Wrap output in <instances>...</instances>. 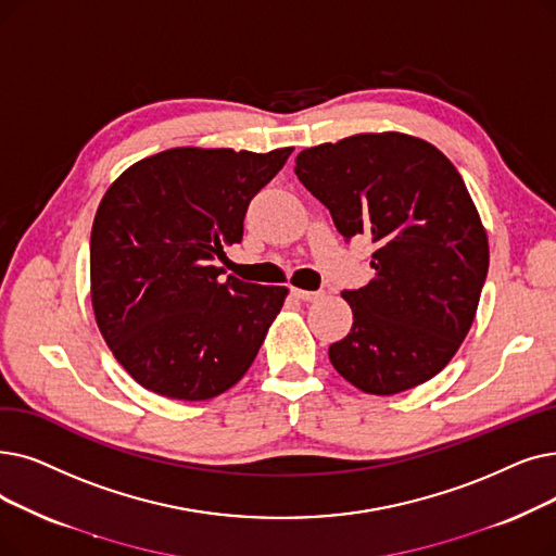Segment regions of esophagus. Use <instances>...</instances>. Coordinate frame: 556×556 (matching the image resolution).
<instances>
[{"mask_svg":"<svg viewBox=\"0 0 556 556\" xmlns=\"http://www.w3.org/2000/svg\"><path fill=\"white\" fill-rule=\"evenodd\" d=\"M291 293H293L298 300H302V302H313V300L320 298L318 291H302V288H291Z\"/></svg>","mask_w":556,"mask_h":556,"instance_id":"34e87169","label":"esophagus"}]
</instances>
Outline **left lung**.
Instances as JSON below:
<instances>
[{
    "mask_svg": "<svg viewBox=\"0 0 556 556\" xmlns=\"http://www.w3.org/2000/svg\"><path fill=\"white\" fill-rule=\"evenodd\" d=\"M298 179L350 240L375 243V279L343 291L354 323L329 345L356 389L395 395L441 372L475 320L489 238L450 159L406 134H358L300 152Z\"/></svg>",
    "mask_w": 556,
    "mask_h": 556,
    "instance_id": "8db88e82",
    "label": "left lung"
}]
</instances>
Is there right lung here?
<instances>
[{
	"label": "right lung",
	"instance_id": "right-lung-1",
	"mask_svg": "<svg viewBox=\"0 0 556 556\" xmlns=\"http://www.w3.org/2000/svg\"><path fill=\"white\" fill-rule=\"evenodd\" d=\"M291 152L175 148L138 161L106 190L90 233L92 308L142 389L211 400L250 370L288 291L223 281L215 258L243 240L252 198Z\"/></svg>",
	"mask_w": 556,
	"mask_h": 556
}]
</instances>
